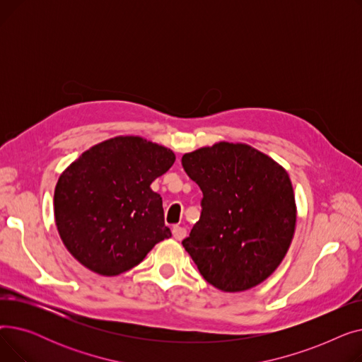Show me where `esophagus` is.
<instances>
[{
  "label": "esophagus",
  "instance_id": "esophagus-1",
  "mask_svg": "<svg viewBox=\"0 0 362 362\" xmlns=\"http://www.w3.org/2000/svg\"><path fill=\"white\" fill-rule=\"evenodd\" d=\"M171 232H173V238L176 240H182L186 236V229H183V227H180V226H175L173 230H171Z\"/></svg>",
  "mask_w": 362,
  "mask_h": 362
}]
</instances>
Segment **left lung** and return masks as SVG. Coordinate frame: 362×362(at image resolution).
Here are the masks:
<instances>
[{
    "label": "left lung",
    "mask_w": 362,
    "mask_h": 362,
    "mask_svg": "<svg viewBox=\"0 0 362 362\" xmlns=\"http://www.w3.org/2000/svg\"><path fill=\"white\" fill-rule=\"evenodd\" d=\"M182 164L204 194L183 248L214 288H255L276 272L293 239L296 202L288 171L251 145L232 142L187 152Z\"/></svg>",
    "instance_id": "8db88e82"
}]
</instances>
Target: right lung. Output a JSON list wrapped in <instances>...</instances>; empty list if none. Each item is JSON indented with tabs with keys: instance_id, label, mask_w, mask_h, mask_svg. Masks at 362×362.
Segmentation results:
<instances>
[{
	"instance_id": "obj_1",
	"label": "right lung",
	"mask_w": 362,
	"mask_h": 362,
	"mask_svg": "<svg viewBox=\"0 0 362 362\" xmlns=\"http://www.w3.org/2000/svg\"><path fill=\"white\" fill-rule=\"evenodd\" d=\"M175 160L173 151L141 136H116L85 151L54 191L55 226L67 251L101 276L138 265L171 236L151 183Z\"/></svg>"
}]
</instances>
